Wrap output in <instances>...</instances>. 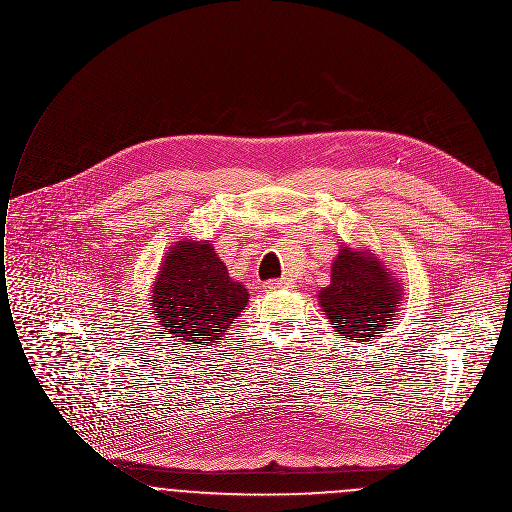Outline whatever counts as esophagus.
<instances>
[{
	"label": "esophagus",
	"instance_id": "34e87169",
	"mask_svg": "<svg viewBox=\"0 0 512 512\" xmlns=\"http://www.w3.org/2000/svg\"><path fill=\"white\" fill-rule=\"evenodd\" d=\"M282 288H294V282L290 278H280V280H272V282L266 284L268 292H276V290H282Z\"/></svg>",
	"mask_w": 512,
	"mask_h": 512
}]
</instances>
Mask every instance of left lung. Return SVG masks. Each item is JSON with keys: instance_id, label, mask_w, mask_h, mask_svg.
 I'll list each match as a JSON object with an SVG mask.
<instances>
[{"instance_id": "left-lung-1", "label": "left lung", "mask_w": 512, "mask_h": 512, "mask_svg": "<svg viewBox=\"0 0 512 512\" xmlns=\"http://www.w3.org/2000/svg\"><path fill=\"white\" fill-rule=\"evenodd\" d=\"M318 302L334 332L355 343H373L395 324L403 284L369 248L341 244L332 280L318 292Z\"/></svg>"}]
</instances>
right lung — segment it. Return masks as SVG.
<instances>
[{"mask_svg":"<svg viewBox=\"0 0 512 512\" xmlns=\"http://www.w3.org/2000/svg\"><path fill=\"white\" fill-rule=\"evenodd\" d=\"M149 302L157 332L171 345L206 347L222 340L250 294L230 278L210 240L180 238L159 266Z\"/></svg>","mask_w":512,"mask_h":512,"instance_id":"obj_1","label":"right lung"}]
</instances>
